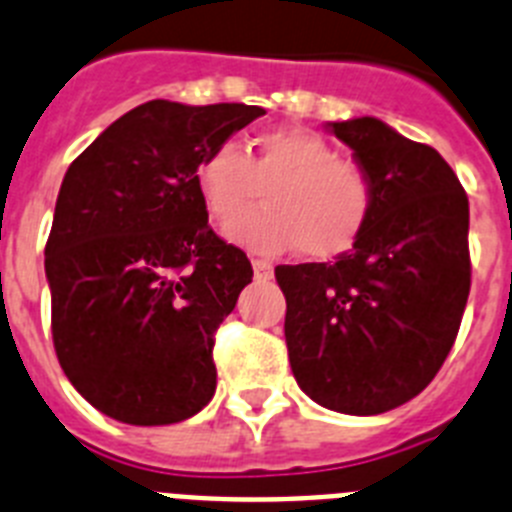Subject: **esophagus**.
Here are the masks:
<instances>
[{
	"label": "esophagus",
	"instance_id": "esophagus-1",
	"mask_svg": "<svg viewBox=\"0 0 512 512\" xmlns=\"http://www.w3.org/2000/svg\"><path fill=\"white\" fill-rule=\"evenodd\" d=\"M252 270H255L257 281H270L273 278V265L265 260H252Z\"/></svg>",
	"mask_w": 512,
	"mask_h": 512
}]
</instances>
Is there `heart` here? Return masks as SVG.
<instances>
[{
    "mask_svg": "<svg viewBox=\"0 0 512 512\" xmlns=\"http://www.w3.org/2000/svg\"><path fill=\"white\" fill-rule=\"evenodd\" d=\"M195 190L213 224L226 226L234 242L275 255L299 247L311 260L348 252L373 213V182L358 164L340 159L317 131L281 126L255 133L244 157L234 141H221L195 164Z\"/></svg>",
    "mask_w": 512,
    "mask_h": 512,
    "instance_id": "b5f03b06",
    "label": "heart"
}]
</instances>
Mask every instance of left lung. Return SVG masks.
Segmentation results:
<instances>
[{"label":"left lung","mask_w":512,"mask_h":512,"mask_svg":"<svg viewBox=\"0 0 512 512\" xmlns=\"http://www.w3.org/2000/svg\"><path fill=\"white\" fill-rule=\"evenodd\" d=\"M373 182V213L335 262L278 265L296 384L327 410L381 415L433 381L469 299V198L446 159L379 118L327 123Z\"/></svg>","instance_id":"obj_1"}]
</instances>
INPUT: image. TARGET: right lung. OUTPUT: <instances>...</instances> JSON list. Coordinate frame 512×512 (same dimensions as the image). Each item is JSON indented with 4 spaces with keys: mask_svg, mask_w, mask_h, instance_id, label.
<instances>
[{
    "mask_svg": "<svg viewBox=\"0 0 512 512\" xmlns=\"http://www.w3.org/2000/svg\"><path fill=\"white\" fill-rule=\"evenodd\" d=\"M260 115L151 100L69 164L46 244L53 348L102 415L172 425L211 402L213 335L252 265L208 226L195 164Z\"/></svg>",
    "mask_w": 512,
    "mask_h": 512,
    "instance_id": "add662e5",
    "label": "right lung"
}]
</instances>
